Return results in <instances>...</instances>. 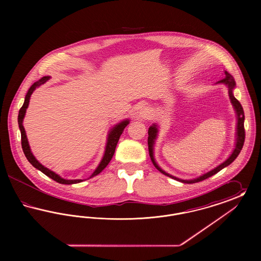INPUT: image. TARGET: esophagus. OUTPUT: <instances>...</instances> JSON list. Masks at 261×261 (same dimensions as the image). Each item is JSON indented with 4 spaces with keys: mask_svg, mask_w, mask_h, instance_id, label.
I'll return each mask as SVG.
<instances>
[{
    "mask_svg": "<svg viewBox=\"0 0 261 261\" xmlns=\"http://www.w3.org/2000/svg\"><path fill=\"white\" fill-rule=\"evenodd\" d=\"M150 115H151V111L149 110V108H143L140 111V116L144 119H148L150 117Z\"/></svg>",
    "mask_w": 261,
    "mask_h": 261,
    "instance_id": "esophagus-1",
    "label": "esophagus"
}]
</instances>
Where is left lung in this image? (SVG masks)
I'll use <instances>...</instances> for the list:
<instances>
[{"instance_id": "1", "label": "left lung", "mask_w": 261, "mask_h": 261, "mask_svg": "<svg viewBox=\"0 0 261 261\" xmlns=\"http://www.w3.org/2000/svg\"><path fill=\"white\" fill-rule=\"evenodd\" d=\"M218 83H224L226 84L228 87H229V97L231 99V101L236 110L237 115H238V126H237V144L236 148L234 149V151L232 152V154L230 155V158L224 162L223 163H221L219 166H217L216 168H214L213 170H211L210 172H207L202 176H200L197 179H194V180H182V179H179V178H176L170 174L166 173L165 171H163L162 168L156 164V162H154V159H153V153H152V148H153V144H154V140L156 138V133H158V129H156V125H152L150 126L149 129V138H148V145H149V156H150V160L153 163V165L155 166V168L161 171L162 174L172 178L174 180H177V181H180L182 183H186V184H193V183H197V182H200L202 180H205L207 179L208 177H211L212 175L219 172L221 169H223L224 167L228 166L229 164H231L232 162H234L237 159V156L239 155V153L241 152V150L243 149V146H244V143H245V138H246V132H245V126H244V121H245V114H244V110H243V107L242 105L240 103V101L234 97L233 95V89L235 87L236 83H235V80L234 78L229 74L227 71H225V77L223 79H221L220 81H218Z\"/></svg>"}]
</instances>
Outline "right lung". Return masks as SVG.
I'll return each mask as SVG.
<instances>
[{
    "instance_id": "add662e5",
    "label": "right lung",
    "mask_w": 261,
    "mask_h": 261,
    "mask_svg": "<svg viewBox=\"0 0 261 261\" xmlns=\"http://www.w3.org/2000/svg\"><path fill=\"white\" fill-rule=\"evenodd\" d=\"M50 77L49 76H45L43 77L42 79H40L37 82H35L30 89L28 90L27 92V95L25 96L24 102H23V106L21 107V109L19 110V113H18V126H19V129H20V133H21V147L23 149V152H24L25 156L26 159L28 160V162H30L35 168L39 169L41 172L47 175L48 177L51 178L53 180H55L56 182L58 183H61V184H66V185H70V184H76V183H80L82 182L83 180H65L62 178L61 176H59L58 174L50 171V169L46 168L45 166H43L40 162H38L37 160L34 158V155L32 154L31 150H30V147L28 145V141H27V138H26V134H25L24 128H23V125H22V120L24 118L25 112H26V109L28 107V103H29V99L30 97L33 93V91L39 87L40 85L44 84ZM129 124V120H125L122 121L121 123L116 125L115 127H113L112 129V131L110 132L109 134V138H108V143H107V147H106V151H105V155L101 160V162L99 163V166L97 167V169L94 171V173L91 175L90 178L98 175L106 167L107 165L110 163V162L112 161V156L114 154V151H115V148H116V145L118 143V140L121 136L123 130H124L125 127L127 125Z\"/></svg>"
}]
</instances>
